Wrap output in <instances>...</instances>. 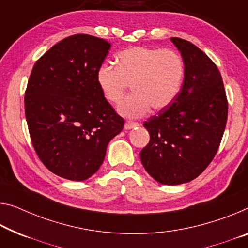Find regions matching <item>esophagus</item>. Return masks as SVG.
Segmentation results:
<instances>
[{
    "label": "esophagus",
    "instance_id": "34e87169",
    "mask_svg": "<svg viewBox=\"0 0 248 248\" xmlns=\"http://www.w3.org/2000/svg\"><path fill=\"white\" fill-rule=\"evenodd\" d=\"M139 123H136V122H131V121H127V122H125V125H124V127H125V129H131V128H134V127H136V126H139Z\"/></svg>",
    "mask_w": 248,
    "mask_h": 248
}]
</instances>
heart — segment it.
<instances>
[{"label": "heart", "instance_id": "heart-1", "mask_svg": "<svg viewBox=\"0 0 248 248\" xmlns=\"http://www.w3.org/2000/svg\"><path fill=\"white\" fill-rule=\"evenodd\" d=\"M116 66L102 64L96 71V83L104 98L117 104L128 85L133 94L121 103L119 112L129 119L142 117L151 108L162 111L177 97L185 75V64L172 48L133 46L121 51Z\"/></svg>", "mask_w": 248, "mask_h": 248}]
</instances>
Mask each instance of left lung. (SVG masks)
Instances as JSON below:
<instances>
[{
  "instance_id": "obj_1",
  "label": "left lung",
  "mask_w": 248,
  "mask_h": 248,
  "mask_svg": "<svg viewBox=\"0 0 248 248\" xmlns=\"http://www.w3.org/2000/svg\"><path fill=\"white\" fill-rule=\"evenodd\" d=\"M185 75L177 97L144 123L151 140L140 151L146 172L164 185L193 181L214 158L227 121L223 79L214 62L190 42L172 37Z\"/></svg>"
}]
</instances>
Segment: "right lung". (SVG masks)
<instances>
[{"instance_id":"right-lung-1","label":"right lung","mask_w":248,"mask_h":248,"mask_svg":"<svg viewBox=\"0 0 248 248\" xmlns=\"http://www.w3.org/2000/svg\"><path fill=\"white\" fill-rule=\"evenodd\" d=\"M111 43L87 34L68 36L34 64L25 117L32 144L47 169L70 181L97 172L124 120L105 100L96 71Z\"/></svg>"}]
</instances>
